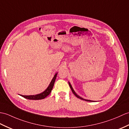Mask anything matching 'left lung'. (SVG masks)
Instances as JSON below:
<instances>
[{"instance_id":"obj_1","label":"left lung","mask_w":129,"mask_h":129,"mask_svg":"<svg viewBox=\"0 0 129 129\" xmlns=\"http://www.w3.org/2000/svg\"><path fill=\"white\" fill-rule=\"evenodd\" d=\"M69 86H70V88H71V91H72V92H73V93L75 94V96L77 97V98H79V99H81V100H83V101H88V102H93V101H91V100H85V99H83V98H82V97H80L79 95H77L76 93V92L74 91V89L73 88V87H72V86H71V84H70V83L69 82Z\"/></svg>"}]
</instances>
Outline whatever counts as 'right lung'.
<instances>
[{
	"mask_svg": "<svg viewBox=\"0 0 129 129\" xmlns=\"http://www.w3.org/2000/svg\"><path fill=\"white\" fill-rule=\"evenodd\" d=\"M57 74L58 73L55 74L54 76L53 77L52 80L51 81L50 84L48 86V87H47V88L44 92L41 93L36 94V95H23L20 94V95L26 99H28V100H42V99L45 98L50 94V93L51 92V91H52L54 84Z\"/></svg>",
	"mask_w": 129,
	"mask_h": 129,
	"instance_id": "add662e5",
	"label": "right lung"
}]
</instances>
